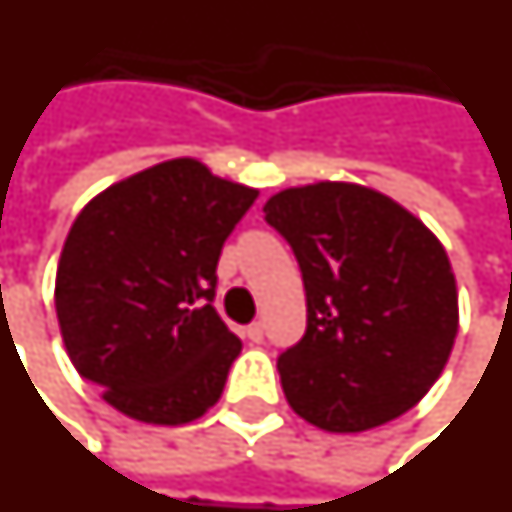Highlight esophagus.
<instances>
[{"label": "esophagus", "instance_id": "34e87169", "mask_svg": "<svg viewBox=\"0 0 512 512\" xmlns=\"http://www.w3.org/2000/svg\"><path fill=\"white\" fill-rule=\"evenodd\" d=\"M246 336H249V342L260 344L263 342V323H252L246 328Z\"/></svg>", "mask_w": 512, "mask_h": 512}]
</instances>
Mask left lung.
I'll list each match as a JSON object with an SVG mask.
<instances>
[{
  "label": "left lung",
  "mask_w": 512,
  "mask_h": 512,
  "mask_svg": "<svg viewBox=\"0 0 512 512\" xmlns=\"http://www.w3.org/2000/svg\"><path fill=\"white\" fill-rule=\"evenodd\" d=\"M306 290L304 336L276 369L290 407L325 431H363L415 407L458 331L448 255L399 203L358 184H312L268 200Z\"/></svg>",
  "instance_id": "obj_1"
}]
</instances>
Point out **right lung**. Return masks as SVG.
Returning <instances> with one entry per match:
<instances>
[{"instance_id":"obj_1","label":"right lung","mask_w":512,"mask_h":512,"mask_svg":"<svg viewBox=\"0 0 512 512\" xmlns=\"http://www.w3.org/2000/svg\"><path fill=\"white\" fill-rule=\"evenodd\" d=\"M257 189L170 160L83 208L56 271L64 347L102 399L179 426L214 407L241 339L214 309L217 263Z\"/></svg>"}]
</instances>
